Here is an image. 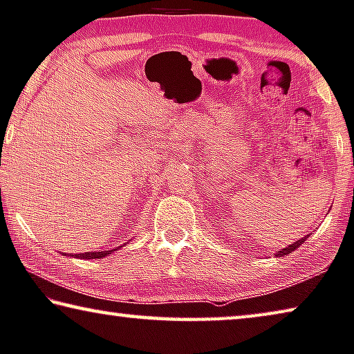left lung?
Listing matches in <instances>:
<instances>
[{
  "mask_svg": "<svg viewBox=\"0 0 354 354\" xmlns=\"http://www.w3.org/2000/svg\"><path fill=\"white\" fill-rule=\"evenodd\" d=\"M308 236H310V234L308 235H305L304 236V239H300V240H297V241H294V243L292 245H289V246H286V248H284V250H281V251H278V257H283V256H286V254H289V252H292V251H295V250H297V248L300 246V245H302L304 243V241L305 240H307L308 239Z\"/></svg>",
  "mask_w": 354,
  "mask_h": 354,
  "instance_id": "obj_1",
  "label": "left lung"
}]
</instances>
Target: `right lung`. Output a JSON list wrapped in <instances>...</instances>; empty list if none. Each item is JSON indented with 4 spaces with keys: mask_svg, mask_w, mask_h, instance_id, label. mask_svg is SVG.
I'll list each match as a JSON object with an SVG mask.
<instances>
[{
    "mask_svg": "<svg viewBox=\"0 0 354 354\" xmlns=\"http://www.w3.org/2000/svg\"><path fill=\"white\" fill-rule=\"evenodd\" d=\"M111 254V251H93V252H82V254H75L79 259H102V257Z\"/></svg>",
    "mask_w": 354,
    "mask_h": 354,
    "instance_id": "obj_1",
    "label": "right lung"
}]
</instances>
